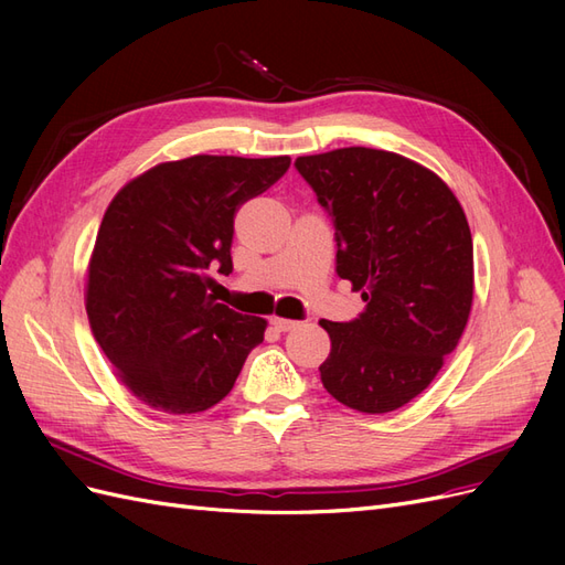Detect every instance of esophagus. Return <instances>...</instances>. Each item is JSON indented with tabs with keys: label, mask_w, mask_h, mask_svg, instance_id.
Here are the masks:
<instances>
[{
	"label": "esophagus",
	"mask_w": 565,
	"mask_h": 565,
	"mask_svg": "<svg viewBox=\"0 0 565 565\" xmlns=\"http://www.w3.org/2000/svg\"><path fill=\"white\" fill-rule=\"evenodd\" d=\"M270 324L273 328H276L278 332H289V330H295L297 328V320H287V318H270Z\"/></svg>",
	"instance_id": "esophagus-1"
}]
</instances>
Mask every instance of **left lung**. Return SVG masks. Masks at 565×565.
I'll use <instances>...</instances> for the list:
<instances>
[{
	"label": "left lung",
	"instance_id": "8db88e82",
	"mask_svg": "<svg viewBox=\"0 0 565 565\" xmlns=\"http://www.w3.org/2000/svg\"><path fill=\"white\" fill-rule=\"evenodd\" d=\"M332 216L337 276L365 311L320 320L332 349L322 386L358 413L398 409L434 382L473 301V243L446 181L398 152L339 148L297 158Z\"/></svg>",
	"mask_w": 565,
	"mask_h": 565
}]
</instances>
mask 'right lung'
Wrapping results in <instances>:
<instances>
[{
	"label": "right lung",
	"instance_id": "right-lung-1",
	"mask_svg": "<svg viewBox=\"0 0 565 565\" xmlns=\"http://www.w3.org/2000/svg\"><path fill=\"white\" fill-rule=\"evenodd\" d=\"M289 158L193 156L131 179L100 221L87 316L100 351L136 398L169 415L228 396L266 320L218 303L210 270H233V218Z\"/></svg>",
	"mask_w": 565,
	"mask_h": 565
}]
</instances>
